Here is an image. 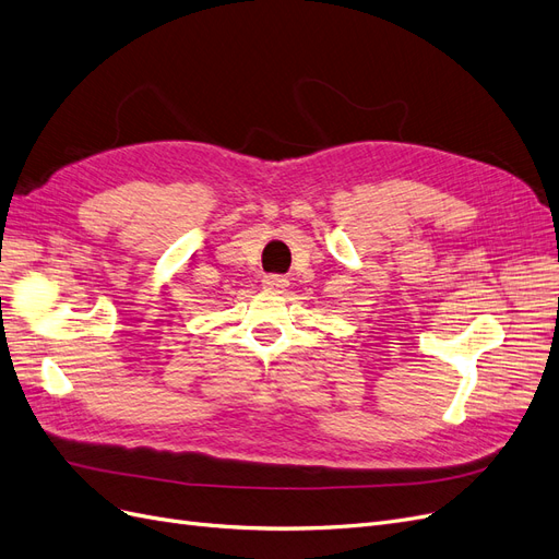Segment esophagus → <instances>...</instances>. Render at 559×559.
I'll return each mask as SVG.
<instances>
[{"label": "esophagus", "mask_w": 559, "mask_h": 559, "mask_svg": "<svg viewBox=\"0 0 559 559\" xmlns=\"http://www.w3.org/2000/svg\"><path fill=\"white\" fill-rule=\"evenodd\" d=\"M262 285H264V290H269V293H283L290 283H287V278L281 276V274H269V276L262 278Z\"/></svg>", "instance_id": "esophagus-1"}]
</instances>
